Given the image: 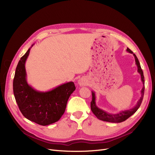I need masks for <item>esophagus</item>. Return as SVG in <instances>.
<instances>
[{"label": "esophagus", "mask_w": 155, "mask_h": 155, "mask_svg": "<svg viewBox=\"0 0 155 155\" xmlns=\"http://www.w3.org/2000/svg\"><path fill=\"white\" fill-rule=\"evenodd\" d=\"M78 84L81 85H83L84 84V82L82 81H78Z\"/></svg>", "instance_id": "34e87169"}]
</instances>
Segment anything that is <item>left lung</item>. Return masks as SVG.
<instances>
[{
  "label": "left lung",
  "instance_id": "left-lung-1",
  "mask_svg": "<svg viewBox=\"0 0 155 155\" xmlns=\"http://www.w3.org/2000/svg\"><path fill=\"white\" fill-rule=\"evenodd\" d=\"M127 51L128 52L133 54L134 57H135V59L136 62V64L137 66V68H138V72L140 73V76H141V81L144 84V86H143L142 90H141V97L139 101H137V105L133 108H131L130 110H124L120 112L118 114H109L107 113L105 111L103 110L100 108H99L96 105V102H95V94L94 91H92V101L91 102V109L93 112L94 115L97 117V118H98L100 120H102L104 121H107V122H111V123H121L123 121H124L125 120H127L128 118H129L131 116H132L133 114L138 110V108L140 107L142 101L143 100V97H144V74H143V71L142 68L140 67V62L139 61L138 58H137L136 55L133 53V51H131L130 49L127 48Z\"/></svg>",
  "mask_w": 155,
  "mask_h": 155
}]
</instances>
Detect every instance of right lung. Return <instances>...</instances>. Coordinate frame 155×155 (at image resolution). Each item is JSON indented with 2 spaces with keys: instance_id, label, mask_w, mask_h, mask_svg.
I'll use <instances>...</instances> for the list:
<instances>
[{
  "instance_id": "1",
  "label": "right lung",
  "mask_w": 155,
  "mask_h": 155,
  "mask_svg": "<svg viewBox=\"0 0 155 155\" xmlns=\"http://www.w3.org/2000/svg\"><path fill=\"white\" fill-rule=\"evenodd\" d=\"M31 48L21 57L16 66L13 93L23 116L32 122L46 126L60 119L64 113L69 98L76 87L73 82L47 92H39L30 86L27 82L25 64Z\"/></svg>"
}]
</instances>
